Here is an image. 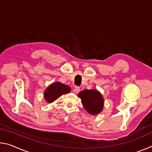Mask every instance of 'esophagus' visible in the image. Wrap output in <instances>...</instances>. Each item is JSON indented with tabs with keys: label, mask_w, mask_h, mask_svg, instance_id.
Listing matches in <instances>:
<instances>
[{
	"label": "esophagus",
	"mask_w": 152,
	"mask_h": 152,
	"mask_svg": "<svg viewBox=\"0 0 152 152\" xmlns=\"http://www.w3.org/2000/svg\"><path fill=\"white\" fill-rule=\"evenodd\" d=\"M74 92H76V94H78V92L80 91V88L79 86H76L75 88L74 89Z\"/></svg>",
	"instance_id": "esophagus-1"
}]
</instances>
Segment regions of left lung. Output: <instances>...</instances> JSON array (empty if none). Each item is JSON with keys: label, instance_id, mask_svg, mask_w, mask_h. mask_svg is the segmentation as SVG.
I'll return each instance as SVG.
<instances>
[{"label": "left lung", "instance_id": "8db88e82", "mask_svg": "<svg viewBox=\"0 0 152 152\" xmlns=\"http://www.w3.org/2000/svg\"><path fill=\"white\" fill-rule=\"evenodd\" d=\"M86 111L92 115L101 113L103 108V99L99 92L95 90H84L78 94Z\"/></svg>", "mask_w": 152, "mask_h": 152}]
</instances>
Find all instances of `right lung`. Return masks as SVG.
Instances as JSON below:
<instances>
[{
    "label": "right lung",
    "mask_w": 152,
    "mask_h": 152,
    "mask_svg": "<svg viewBox=\"0 0 152 152\" xmlns=\"http://www.w3.org/2000/svg\"><path fill=\"white\" fill-rule=\"evenodd\" d=\"M70 92V86L61 82H55L45 90L44 97L48 102H52L64 94Z\"/></svg>",
    "instance_id": "right-lung-1"
}]
</instances>
